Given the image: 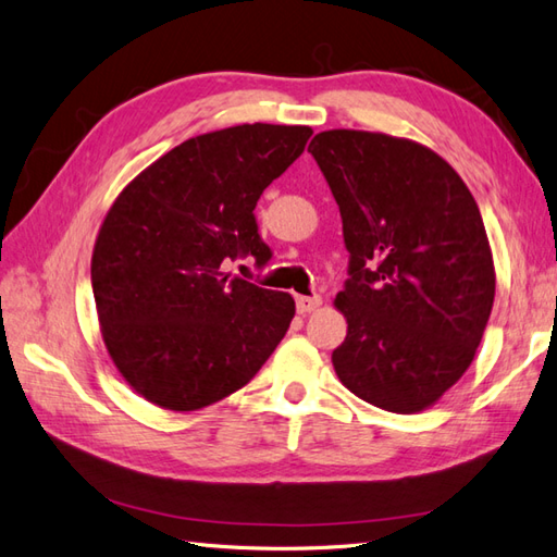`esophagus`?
<instances>
[{
	"mask_svg": "<svg viewBox=\"0 0 557 557\" xmlns=\"http://www.w3.org/2000/svg\"><path fill=\"white\" fill-rule=\"evenodd\" d=\"M295 307H298L300 314H310L321 307V298L319 295H298V300H295Z\"/></svg>",
	"mask_w": 557,
	"mask_h": 557,
	"instance_id": "34e87169",
	"label": "esophagus"
}]
</instances>
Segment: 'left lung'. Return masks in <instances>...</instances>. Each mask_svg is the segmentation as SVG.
<instances>
[{
    "label": "left lung",
    "instance_id": "left-lung-1",
    "mask_svg": "<svg viewBox=\"0 0 557 557\" xmlns=\"http://www.w3.org/2000/svg\"><path fill=\"white\" fill-rule=\"evenodd\" d=\"M307 152L350 252L333 369L381 410L422 412L467 372L491 317L496 271L479 207L446 159L412 140L338 128Z\"/></svg>",
    "mask_w": 557,
    "mask_h": 557
}]
</instances>
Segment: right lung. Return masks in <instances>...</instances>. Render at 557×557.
Masks as SVG:
<instances>
[{"instance_id": "obj_1", "label": "right lung", "mask_w": 557, "mask_h": 557, "mask_svg": "<svg viewBox=\"0 0 557 557\" xmlns=\"http://www.w3.org/2000/svg\"><path fill=\"white\" fill-rule=\"evenodd\" d=\"M312 128L243 123L181 143L133 178L92 252L102 338L121 376L164 410L193 412L250 381L295 317L288 293L226 274L271 259L255 207Z\"/></svg>"}]
</instances>
